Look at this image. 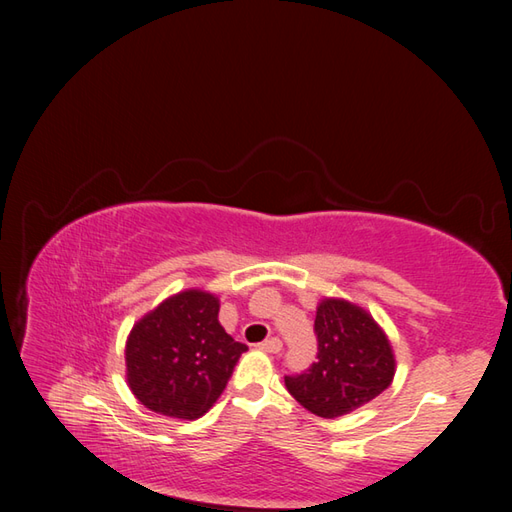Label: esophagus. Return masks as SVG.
I'll use <instances>...</instances> for the list:
<instances>
[{"mask_svg":"<svg viewBox=\"0 0 512 512\" xmlns=\"http://www.w3.org/2000/svg\"><path fill=\"white\" fill-rule=\"evenodd\" d=\"M282 339L280 337H269V339H265V342L260 344V350H265V352H269V354H277V352H282Z\"/></svg>","mask_w":512,"mask_h":512,"instance_id":"1","label":"esophagus"}]
</instances>
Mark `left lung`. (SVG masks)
Masks as SVG:
<instances>
[{
  "label": "left lung",
  "instance_id": "obj_1",
  "mask_svg": "<svg viewBox=\"0 0 512 512\" xmlns=\"http://www.w3.org/2000/svg\"><path fill=\"white\" fill-rule=\"evenodd\" d=\"M316 363L305 374L286 376L288 393L316 416L335 418L369 404L395 376L389 335L365 307L327 297L316 307Z\"/></svg>",
  "mask_w": 512,
  "mask_h": 512
}]
</instances>
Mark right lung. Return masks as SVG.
I'll list each match as a JSON object with an SVG mask.
<instances>
[{
  "label": "right lung",
  "mask_w": 512,
  "mask_h": 512,
  "mask_svg": "<svg viewBox=\"0 0 512 512\" xmlns=\"http://www.w3.org/2000/svg\"><path fill=\"white\" fill-rule=\"evenodd\" d=\"M220 299L181 290L138 320L126 342L130 391L153 412L194 421L224 393L247 350L218 320Z\"/></svg>",
  "instance_id": "obj_1"
}]
</instances>
